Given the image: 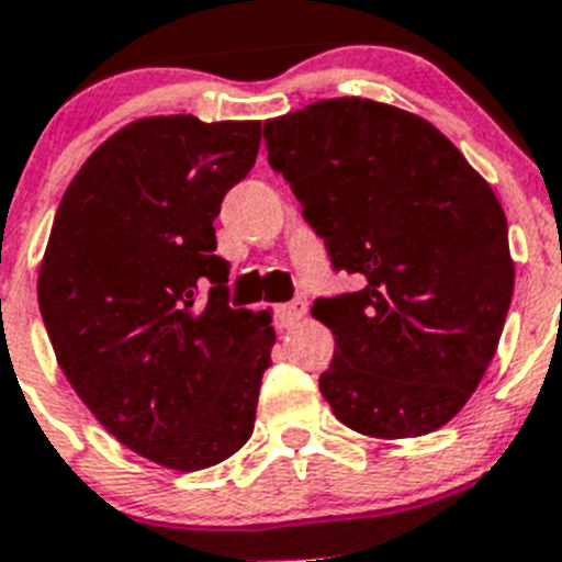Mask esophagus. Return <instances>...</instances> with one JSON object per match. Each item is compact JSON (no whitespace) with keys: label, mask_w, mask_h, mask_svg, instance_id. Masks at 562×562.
<instances>
[{"label":"esophagus","mask_w":562,"mask_h":562,"mask_svg":"<svg viewBox=\"0 0 562 562\" xmlns=\"http://www.w3.org/2000/svg\"><path fill=\"white\" fill-rule=\"evenodd\" d=\"M304 315H306L304 297H292L290 304H281L276 310V326L278 329H290V326H295Z\"/></svg>","instance_id":"obj_1"}]
</instances>
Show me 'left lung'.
I'll return each mask as SVG.
<instances>
[{"instance_id": "obj_1", "label": "left lung", "mask_w": 562, "mask_h": 562, "mask_svg": "<svg viewBox=\"0 0 562 562\" xmlns=\"http://www.w3.org/2000/svg\"><path fill=\"white\" fill-rule=\"evenodd\" d=\"M331 270L355 292L317 297L335 335L321 394L376 439H414L479 389L513 304L509 233L493 188L416 114L362 98L317 101L265 123Z\"/></svg>"}]
</instances>
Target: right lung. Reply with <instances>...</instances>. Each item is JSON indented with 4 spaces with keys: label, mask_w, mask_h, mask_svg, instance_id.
Wrapping results in <instances>:
<instances>
[{
    "label": "right lung",
    "mask_w": 562,
    "mask_h": 562,
    "mask_svg": "<svg viewBox=\"0 0 562 562\" xmlns=\"http://www.w3.org/2000/svg\"><path fill=\"white\" fill-rule=\"evenodd\" d=\"M258 143L256 121L128 123L69 182L38 272L69 385L114 439L182 473L250 439L272 362V315L227 304L213 231Z\"/></svg>",
    "instance_id": "obj_1"
}]
</instances>
